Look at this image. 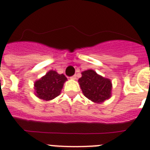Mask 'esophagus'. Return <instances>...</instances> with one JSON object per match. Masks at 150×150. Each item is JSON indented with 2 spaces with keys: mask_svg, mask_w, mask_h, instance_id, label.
I'll list each match as a JSON object with an SVG mask.
<instances>
[{
  "mask_svg": "<svg viewBox=\"0 0 150 150\" xmlns=\"http://www.w3.org/2000/svg\"><path fill=\"white\" fill-rule=\"evenodd\" d=\"M70 78H71L72 80H76V75H74V76H72L71 77H70Z\"/></svg>",
  "mask_w": 150,
  "mask_h": 150,
  "instance_id": "1",
  "label": "esophagus"
}]
</instances>
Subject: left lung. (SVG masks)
<instances>
[{"label":"left lung","mask_w":150,"mask_h":150,"mask_svg":"<svg viewBox=\"0 0 150 150\" xmlns=\"http://www.w3.org/2000/svg\"><path fill=\"white\" fill-rule=\"evenodd\" d=\"M78 81L85 97L94 102H103L111 97V81L92 69L82 72V76Z\"/></svg>","instance_id":"obj_1"}]
</instances>
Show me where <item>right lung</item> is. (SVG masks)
Instances as JSON below:
<instances>
[{
  "label": "right lung",
  "instance_id": "obj_1",
  "mask_svg": "<svg viewBox=\"0 0 150 150\" xmlns=\"http://www.w3.org/2000/svg\"><path fill=\"white\" fill-rule=\"evenodd\" d=\"M67 80L65 75L57 74L54 70H50L35 83V94L42 100H52L60 94L63 83Z\"/></svg>",
  "mask_w": 150,
  "mask_h": 150
}]
</instances>
